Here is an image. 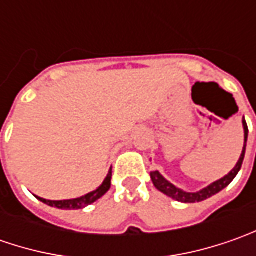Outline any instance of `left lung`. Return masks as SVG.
Segmentation results:
<instances>
[{
	"label": "left lung",
	"mask_w": 256,
	"mask_h": 256,
	"mask_svg": "<svg viewBox=\"0 0 256 256\" xmlns=\"http://www.w3.org/2000/svg\"><path fill=\"white\" fill-rule=\"evenodd\" d=\"M242 125H244V136H245L242 154L241 156H240V160H238V162H236V165L234 166V170H232L228 175H225L224 178L218 180V181L212 182L211 185H208L206 188H204L201 191L186 192L184 191V190H181V188H178V186H175V185L171 184L168 180H165L158 171H152L151 172V180H152L154 186H155L158 191H161L162 194H165L166 196H170V198H172V200H175V201L178 202H184V204H194V202L205 201V200L214 196L215 194L221 192L224 188H226V186L234 181V178L238 175V172H240V170H241L242 166V162H244L245 150H246V141H248V125L245 122V120H242Z\"/></svg>",
	"instance_id": "obj_1"
}]
</instances>
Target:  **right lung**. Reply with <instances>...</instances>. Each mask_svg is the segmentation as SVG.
I'll return each mask as SVG.
<instances>
[{
  "label": "right lung",
  "mask_w": 256,
  "mask_h": 256,
  "mask_svg": "<svg viewBox=\"0 0 256 256\" xmlns=\"http://www.w3.org/2000/svg\"><path fill=\"white\" fill-rule=\"evenodd\" d=\"M111 178H112V166H111V170L108 172V175L105 176L102 184L95 191L85 194V195L80 196V198L62 200V201H51V200H44V198H40V196H36V198L41 202L46 204V205H50L52 208H58V210H82V208L91 205L95 201H98L100 198H102L104 195L110 191V188H111Z\"/></svg>",
  "instance_id": "obj_1"
}]
</instances>
